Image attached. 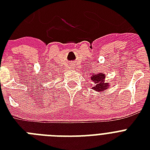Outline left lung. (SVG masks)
<instances>
[{"label":"left lung","mask_w":150,"mask_h":150,"mask_svg":"<svg viewBox=\"0 0 150 150\" xmlns=\"http://www.w3.org/2000/svg\"><path fill=\"white\" fill-rule=\"evenodd\" d=\"M105 75L103 73H94L93 74L91 77V80L95 83V85L93 87V89L95 91L100 93L104 91L109 87V83L105 82Z\"/></svg>","instance_id":"obj_1"}]
</instances>
